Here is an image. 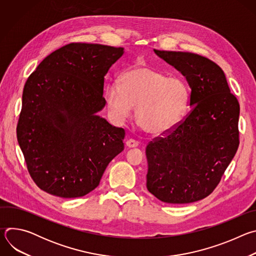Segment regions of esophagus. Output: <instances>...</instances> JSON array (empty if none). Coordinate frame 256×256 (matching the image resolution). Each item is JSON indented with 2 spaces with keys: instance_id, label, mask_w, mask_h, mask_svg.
<instances>
[{
  "instance_id": "1",
  "label": "esophagus",
  "mask_w": 256,
  "mask_h": 256,
  "mask_svg": "<svg viewBox=\"0 0 256 256\" xmlns=\"http://www.w3.org/2000/svg\"><path fill=\"white\" fill-rule=\"evenodd\" d=\"M126 147H128V148H136V147H138V142L136 140H132V138H130V140H126Z\"/></svg>"
}]
</instances>
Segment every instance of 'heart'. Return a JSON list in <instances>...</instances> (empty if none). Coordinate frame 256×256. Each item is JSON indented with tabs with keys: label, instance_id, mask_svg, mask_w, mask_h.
<instances>
[{
	"label": "heart",
	"instance_id": "1",
	"mask_svg": "<svg viewBox=\"0 0 256 256\" xmlns=\"http://www.w3.org/2000/svg\"><path fill=\"white\" fill-rule=\"evenodd\" d=\"M120 84L109 83L104 98L112 116L124 122L136 106V120L149 134L162 136L184 118L190 90L184 80L167 77L150 66H136L124 70Z\"/></svg>",
	"mask_w": 256,
	"mask_h": 256
}]
</instances>
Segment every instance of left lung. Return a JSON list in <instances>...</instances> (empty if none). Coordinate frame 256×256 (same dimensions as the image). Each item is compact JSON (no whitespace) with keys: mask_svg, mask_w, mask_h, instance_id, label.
Segmentation results:
<instances>
[{"mask_svg":"<svg viewBox=\"0 0 256 256\" xmlns=\"http://www.w3.org/2000/svg\"><path fill=\"white\" fill-rule=\"evenodd\" d=\"M184 75L192 89L190 114L146 148L147 188L168 204H190L210 194L239 146L240 106L223 70L196 54L154 50Z\"/></svg>","mask_w":256,"mask_h":256,"instance_id":"left-lung-1","label":"left lung"}]
</instances>
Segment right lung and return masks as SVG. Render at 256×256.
I'll list each match as a JSON object with an SVG mask.
<instances>
[{
    "label": "right lung",
    "instance_id": "obj_1",
    "mask_svg": "<svg viewBox=\"0 0 256 256\" xmlns=\"http://www.w3.org/2000/svg\"><path fill=\"white\" fill-rule=\"evenodd\" d=\"M122 48L70 44L48 56L27 79L17 138L40 190L64 198L98 186L124 151V130L96 114L105 106L104 77Z\"/></svg>",
    "mask_w": 256,
    "mask_h": 256
}]
</instances>
